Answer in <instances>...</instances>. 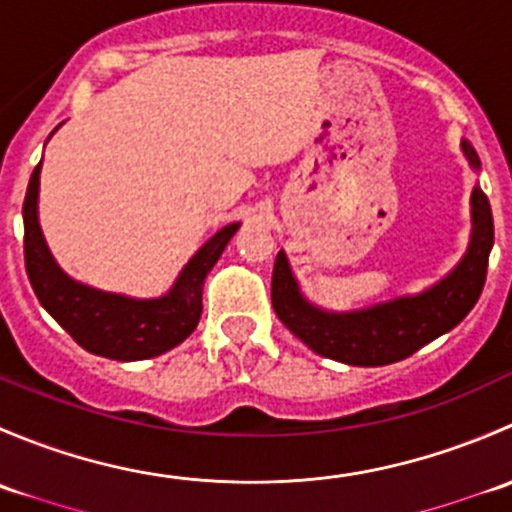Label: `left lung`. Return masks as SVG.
Listing matches in <instances>:
<instances>
[{
	"mask_svg": "<svg viewBox=\"0 0 512 512\" xmlns=\"http://www.w3.org/2000/svg\"><path fill=\"white\" fill-rule=\"evenodd\" d=\"M461 151L473 170L480 158L468 141ZM471 242L466 255L436 285L369 307L332 312L304 297L285 250L272 270V307L289 332L312 352L349 366H386L406 359L463 322L485 285L493 250V215L483 190L471 193Z\"/></svg>",
	"mask_w": 512,
	"mask_h": 512,
	"instance_id": "1",
	"label": "left lung"
}]
</instances>
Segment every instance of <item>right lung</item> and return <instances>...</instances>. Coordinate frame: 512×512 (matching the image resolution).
<instances>
[{
    "label": "right lung",
    "mask_w": 512,
    "mask_h": 512,
    "mask_svg": "<svg viewBox=\"0 0 512 512\" xmlns=\"http://www.w3.org/2000/svg\"><path fill=\"white\" fill-rule=\"evenodd\" d=\"M39 175L36 165L24 198V262L41 307L74 337L79 347L116 361L153 359L178 347L193 334L203 312L205 277L220 260L240 223L220 227L188 265L173 287L160 297H128L103 292L74 280L59 267L39 225Z\"/></svg>",
    "instance_id": "right-lung-1"
}]
</instances>
